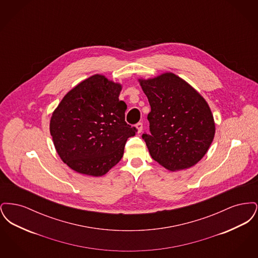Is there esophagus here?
Segmentation results:
<instances>
[{"label":"esophagus","instance_id":"1","mask_svg":"<svg viewBox=\"0 0 258 258\" xmlns=\"http://www.w3.org/2000/svg\"><path fill=\"white\" fill-rule=\"evenodd\" d=\"M135 127H136V131H137V134H140L143 131V123H137L135 124Z\"/></svg>","mask_w":258,"mask_h":258}]
</instances>
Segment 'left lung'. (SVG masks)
Here are the masks:
<instances>
[{
  "instance_id": "8db88e82",
  "label": "left lung",
  "mask_w": 258,
  "mask_h": 258,
  "mask_svg": "<svg viewBox=\"0 0 258 258\" xmlns=\"http://www.w3.org/2000/svg\"><path fill=\"white\" fill-rule=\"evenodd\" d=\"M139 83L151 106L150 133L142 135L151 157L170 171L197 164L207 153L216 132L207 101L172 73L139 79Z\"/></svg>"
}]
</instances>
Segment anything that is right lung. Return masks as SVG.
<instances>
[{"label":"right lung","instance_id":"add662e5","mask_svg":"<svg viewBox=\"0 0 258 258\" xmlns=\"http://www.w3.org/2000/svg\"><path fill=\"white\" fill-rule=\"evenodd\" d=\"M122 85L95 74L72 89L54 110L50 135L61 160L74 171L98 177L123 158L135 126L124 121Z\"/></svg>","mask_w":258,"mask_h":258}]
</instances>
